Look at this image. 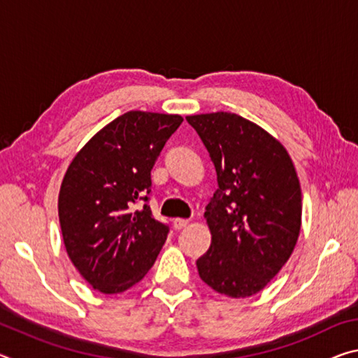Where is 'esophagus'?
Listing matches in <instances>:
<instances>
[{"label":"esophagus","mask_w":358,"mask_h":358,"mask_svg":"<svg viewBox=\"0 0 358 358\" xmlns=\"http://www.w3.org/2000/svg\"><path fill=\"white\" fill-rule=\"evenodd\" d=\"M189 226V221L187 220H181V217H177V220H173V227L177 230H181Z\"/></svg>","instance_id":"esophagus-1"}]
</instances>
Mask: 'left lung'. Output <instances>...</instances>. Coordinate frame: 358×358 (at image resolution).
I'll return each mask as SVG.
<instances>
[{
  "mask_svg": "<svg viewBox=\"0 0 358 358\" xmlns=\"http://www.w3.org/2000/svg\"><path fill=\"white\" fill-rule=\"evenodd\" d=\"M213 162L217 189L205 207L211 245L197 259L217 294L246 299L287 262L301 226V189L282 143L230 112L186 117Z\"/></svg>",
  "mask_w": 358,
  "mask_h": 358,
  "instance_id": "1",
  "label": "left lung"
}]
</instances>
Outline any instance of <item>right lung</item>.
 <instances>
[{"mask_svg":"<svg viewBox=\"0 0 358 358\" xmlns=\"http://www.w3.org/2000/svg\"><path fill=\"white\" fill-rule=\"evenodd\" d=\"M181 121L180 115L126 112L96 132L64 173L58 216L66 252L102 294L137 284L166 243L169 227L147 203L151 169Z\"/></svg>","mask_w":358,"mask_h":358,"instance_id":"right-lung-1","label":"right lung"}]
</instances>
